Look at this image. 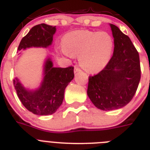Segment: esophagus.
<instances>
[{"instance_id":"1","label":"esophagus","mask_w":150,"mask_h":150,"mask_svg":"<svg viewBox=\"0 0 150 150\" xmlns=\"http://www.w3.org/2000/svg\"><path fill=\"white\" fill-rule=\"evenodd\" d=\"M79 71H81L80 68H79L78 67H74V72L76 73V72H79Z\"/></svg>"}]
</instances>
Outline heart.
<instances>
[{"label":"heart","mask_w":150,"mask_h":150,"mask_svg":"<svg viewBox=\"0 0 150 150\" xmlns=\"http://www.w3.org/2000/svg\"><path fill=\"white\" fill-rule=\"evenodd\" d=\"M112 36L106 31L77 30L63 37L61 51L68 57L79 55V62L89 73L102 71L113 51Z\"/></svg>","instance_id":"obj_1"}]
</instances>
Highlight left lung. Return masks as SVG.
Returning <instances> with one entry per match:
<instances>
[{"label": "left lung", "instance_id": "left-lung-1", "mask_svg": "<svg viewBox=\"0 0 150 150\" xmlns=\"http://www.w3.org/2000/svg\"><path fill=\"white\" fill-rule=\"evenodd\" d=\"M114 38V52L101 71L88 77L87 95L102 110L125 107L134 96L140 79L138 52L128 36L110 24Z\"/></svg>", "mask_w": 150, "mask_h": 150}]
</instances>
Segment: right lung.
<instances>
[{"label": "right lung", "instance_id": "right-lung-1", "mask_svg": "<svg viewBox=\"0 0 150 150\" xmlns=\"http://www.w3.org/2000/svg\"><path fill=\"white\" fill-rule=\"evenodd\" d=\"M55 30V26L46 24L34 26L22 39L18 50L30 47H48L52 43ZM43 75L40 86L34 91L26 89L18 78L13 79V85L22 104L28 110L39 116L52 114L62 105L65 88L74 77V67H54L49 58L45 63Z\"/></svg>", "mask_w": 150, "mask_h": 150}]
</instances>
